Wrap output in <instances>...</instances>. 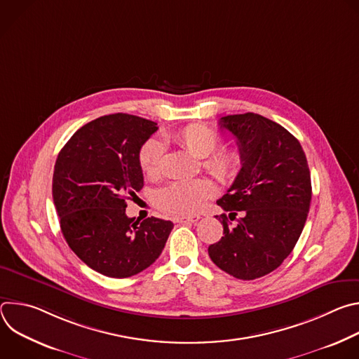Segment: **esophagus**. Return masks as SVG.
Segmentation results:
<instances>
[{
  "label": "esophagus",
  "mask_w": 359,
  "mask_h": 359,
  "mask_svg": "<svg viewBox=\"0 0 359 359\" xmlns=\"http://www.w3.org/2000/svg\"><path fill=\"white\" fill-rule=\"evenodd\" d=\"M198 219H200L198 216H189V217L183 216V217H176L175 222L184 224V223H196V222H198Z\"/></svg>",
  "instance_id": "obj_1"
}]
</instances>
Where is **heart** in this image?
Returning <instances> with one entry per match:
<instances>
[{
	"instance_id": "1",
	"label": "heart",
	"mask_w": 359,
	"mask_h": 359,
	"mask_svg": "<svg viewBox=\"0 0 359 359\" xmlns=\"http://www.w3.org/2000/svg\"><path fill=\"white\" fill-rule=\"evenodd\" d=\"M169 140L175 142L194 158L203 161L206 169L220 183L229 184L240 175L243 159L240 151L234 147L219 146V135L204 125H187L172 135ZM163 144L156 139L146 140L137 153V163L144 176L155 179L162 172ZM215 189L210 182L204 179H189L173 182L156 193L158 206L176 216L196 215L212 196Z\"/></svg>"
}]
</instances>
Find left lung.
<instances>
[{"label": "left lung", "instance_id": "obj_1", "mask_svg": "<svg viewBox=\"0 0 359 359\" xmlns=\"http://www.w3.org/2000/svg\"><path fill=\"white\" fill-rule=\"evenodd\" d=\"M237 140L243 166L219 206L223 237L209 247L212 262L240 280L270 274L288 257L309 216L311 175L299 142L281 125L257 114L219 121Z\"/></svg>", "mask_w": 359, "mask_h": 359}]
</instances>
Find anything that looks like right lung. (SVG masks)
<instances>
[{
	"mask_svg": "<svg viewBox=\"0 0 359 359\" xmlns=\"http://www.w3.org/2000/svg\"><path fill=\"white\" fill-rule=\"evenodd\" d=\"M156 125L128 114L100 116L72 135L55 163L53 197L62 234L88 267L107 277L147 269L173 229L169 220L135 222L125 212L143 187L137 153Z\"/></svg>",
	"mask_w": 359,
	"mask_h": 359,
	"instance_id": "1",
	"label": "right lung"
}]
</instances>
